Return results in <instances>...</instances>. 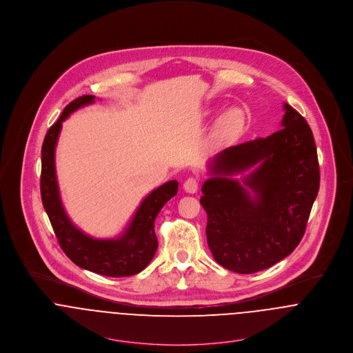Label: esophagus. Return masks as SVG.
I'll use <instances>...</instances> for the list:
<instances>
[{
  "label": "esophagus",
  "instance_id": "esophagus-1",
  "mask_svg": "<svg viewBox=\"0 0 353 353\" xmlns=\"http://www.w3.org/2000/svg\"><path fill=\"white\" fill-rule=\"evenodd\" d=\"M183 189L186 193H190V194H194L197 193L199 190V179L197 178H189L185 183H183Z\"/></svg>",
  "mask_w": 353,
  "mask_h": 353
}]
</instances>
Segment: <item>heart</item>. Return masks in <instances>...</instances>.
<instances>
[{
  "instance_id": "1",
  "label": "heart",
  "mask_w": 353,
  "mask_h": 353,
  "mask_svg": "<svg viewBox=\"0 0 353 353\" xmlns=\"http://www.w3.org/2000/svg\"><path fill=\"white\" fill-rule=\"evenodd\" d=\"M243 123V114L238 108L227 110L216 122L213 129V137L216 141H224L230 139Z\"/></svg>"
}]
</instances>
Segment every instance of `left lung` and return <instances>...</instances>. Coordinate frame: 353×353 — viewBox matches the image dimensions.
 I'll use <instances>...</instances> for the list:
<instances>
[{"mask_svg":"<svg viewBox=\"0 0 353 353\" xmlns=\"http://www.w3.org/2000/svg\"><path fill=\"white\" fill-rule=\"evenodd\" d=\"M284 110L279 132L216 154L202 185L208 246L235 273L268 269L294 252L319 190L312 132L295 108Z\"/></svg>","mask_w":353,"mask_h":353,"instance_id":"left-lung-1","label":"left lung"}]
</instances>
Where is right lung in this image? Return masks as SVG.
Masks as SVG:
<instances>
[{
	"instance_id": "1",
	"label": "right lung",
	"mask_w": 353,
	"mask_h": 353,
	"mask_svg": "<svg viewBox=\"0 0 353 353\" xmlns=\"http://www.w3.org/2000/svg\"><path fill=\"white\" fill-rule=\"evenodd\" d=\"M94 101V95L70 101L48 130L42 145V202L61 249L77 266L108 277L133 276L148 266L157 250L154 220L164 203L176 196L178 182L168 181L151 192L136 210L128 228L115 239H97L79 230L61 202L55 175V145L62 122L80 107Z\"/></svg>"
}]
</instances>
